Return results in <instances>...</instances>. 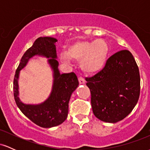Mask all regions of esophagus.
<instances>
[{
    "instance_id": "esophagus-1",
    "label": "esophagus",
    "mask_w": 150,
    "mask_h": 150,
    "mask_svg": "<svg viewBox=\"0 0 150 150\" xmlns=\"http://www.w3.org/2000/svg\"><path fill=\"white\" fill-rule=\"evenodd\" d=\"M78 80H79V83H80V85H84V84L85 83V80L82 77H79Z\"/></svg>"
}]
</instances>
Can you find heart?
<instances>
[{
    "mask_svg": "<svg viewBox=\"0 0 150 150\" xmlns=\"http://www.w3.org/2000/svg\"><path fill=\"white\" fill-rule=\"evenodd\" d=\"M109 46L103 39L92 41L81 40L74 42L68 48L66 54H62L61 59L64 63L80 61L81 69L86 73L95 74L104 68L107 62Z\"/></svg>",
    "mask_w": 150,
    "mask_h": 150,
    "instance_id": "1",
    "label": "heart"
}]
</instances>
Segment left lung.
I'll return each instance as SVG.
<instances>
[{
    "label": "left lung",
    "instance_id": "left-lung-1",
    "mask_svg": "<svg viewBox=\"0 0 150 150\" xmlns=\"http://www.w3.org/2000/svg\"><path fill=\"white\" fill-rule=\"evenodd\" d=\"M94 116L102 121L115 123L132 111L140 97V77L132 53L122 50L111 56L104 68L87 77Z\"/></svg>",
    "mask_w": 150,
    "mask_h": 150
}]
</instances>
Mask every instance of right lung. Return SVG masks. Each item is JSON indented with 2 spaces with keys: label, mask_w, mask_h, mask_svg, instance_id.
Segmentation results:
<instances>
[{
  "label": "right lung",
  "mask_w": 150,
  "mask_h": 150,
  "mask_svg": "<svg viewBox=\"0 0 150 150\" xmlns=\"http://www.w3.org/2000/svg\"><path fill=\"white\" fill-rule=\"evenodd\" d=\"M53 37H39L30 49L26 51L20 60L13 81V92L17 106L24 115L33 123L42 128H51L61 124L67 118L68 104L71 94L79 85L74 73L61 74L58 70L56 42ZM34 55L49 58L48 62L53 70L52 90L49 98L39 105H26L18 97V78L19 71L24 67L28 60Z\"/></svg>",
  "instance_id": "add662e5"
}]
</instances>
